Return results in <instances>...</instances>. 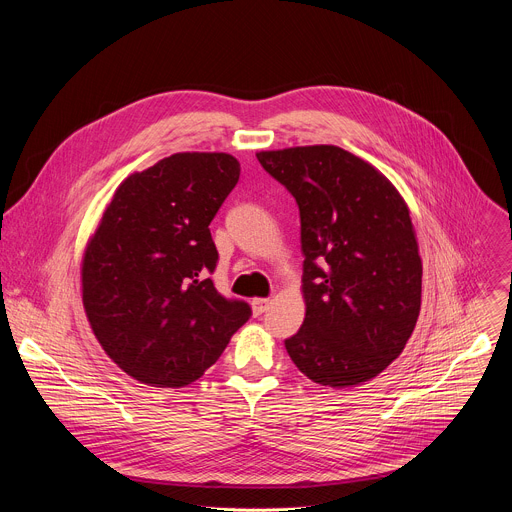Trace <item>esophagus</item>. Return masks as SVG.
I'll return each mask as SVG.
<instances>
[{"label":"esophagus","mask_w":512,"mask_h":512,"mask_svg":"<svg viewBox=\"0 0 512 512\" xmlns=\"http://www.w3.org/2000/svg\"><path fill=\"white\" fill-rule=\"evenodd\" d=\"M269 304H271V300H267V298H255L253 302H251V308H253V314L255 316H261L263 312H267V308H269Z\"/></svg>","instance_id":"34e87169"}]
</instances>
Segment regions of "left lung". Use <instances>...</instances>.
<instances>
[{
  "label": "left lung",
  "instance_id": "8db88e82",
  "mask_svg": "<svg viewBox=\"0 0 512 512\" xmlns=\"http://www.w3.org/2000/svg\"><path fill=\"white\" fill-rule=\"evenodd\" d=\"M296 198L306 318L285 340L322 387L371 381L403 352L421 308V259L405 200L371 164L336 145L259 152Z\"/></svg>",
  "mask_w": 512,
  "mask_h": 512
}]
</instances>
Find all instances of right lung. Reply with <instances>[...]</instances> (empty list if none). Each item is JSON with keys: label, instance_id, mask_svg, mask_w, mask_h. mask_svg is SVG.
<instances>
[{"label": "right lung", "instance_id": "add662e5", "mask_svg": "<svg viewBox=\"0 0 512 512\" xmlns=\"http://www.w3.org/2000/svg\"><path fill=\"white\" fill-rule=\"evenodd\" d=\"M229 154H174L121 182L83 257V304L109 358L152 387H186L251 318L214 287L210 221L237 186Z\"/></svg>", "mask_w": 512, "mask_h": 512}]
</instances>
